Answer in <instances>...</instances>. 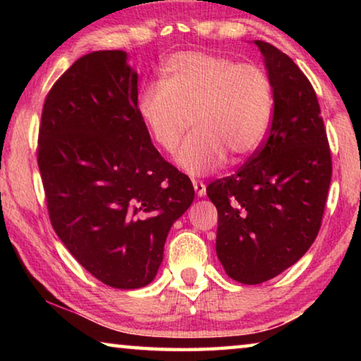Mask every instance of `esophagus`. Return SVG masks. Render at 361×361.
<instances>
[{"label":"esophagus","mask_w":361,"mask_h":361,"mask_svg":"<svg viewBox=\"0 0 361 361\" xmlns=\"http://www.w3.org/2000/svg\"><path fill=\"white\" fill-rule=\"evenodd\" d=\"M192 186L195 189V194L199 195V197H202V195H205V183L204 181H199V180H192Z\"/></svg>","instance_id":"obj_1"}]
</instances>
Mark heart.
<instances>
[{"mask_svg":"<svg viewBox=\"0 0 361 361\" xmlns=\"http://www.w3.org/2000/svg\"><path fill=\"white\" fill-rule=\"evenodd\" d=\"M137 109L159 148L173 152L192 122L194 132L176 156L191 175H205L248 159L264 142L274 109V87L258 65L200 51L170 56L161 84L140 90Z\"/></svg>","mask_w":361,"mask_h":361,"instance_id":"1","label":"heart"}]
</instances>
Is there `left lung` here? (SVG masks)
<instances>
[{
  "label": "left lung",
  "instance_id": "8db88e82",
  "mask_svg": "<svg viewBox=\"0 0 361 361\" xmlns=\"http://www.w3.org/2000/svg\"><path fill=\"white\" fill-rule=\"evenodd\" d=\"M274 87L267 138L237 173L212 181L216 255L235 282L258 285L295 264L319 234L331 151L312 84L276 46L255 41Z\"/></svg>",
  "mask_w": 361,
  "mask_h": 361
}]
</instances>
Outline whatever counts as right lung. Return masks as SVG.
Returning a JSON list of instances; mask_svg holds the SVG:
<instances>
[{"instance_id":"add662e5","label":"right lung","mask_w":361,"mask_h":361,"mask_svg":"<svg viewBox=\"0 0 361 361\" xmlns=\"http://www.w3.org/2000/svg\"><path fill=\"white\" fill-rule=\"evenodd\" d=\"M122 51L78 59L44 100L38 167L51 224L76 261L121 290L152 282L191 180L151 143Z\"/></svg>"}]
</instances>
